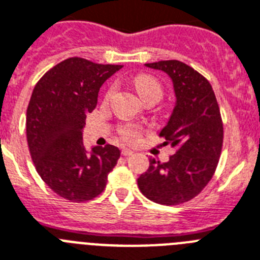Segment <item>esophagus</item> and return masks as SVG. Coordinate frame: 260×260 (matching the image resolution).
Segmentation results:
<instances>
[{"mask_svg":"<svg viewBox=\"0 0 260 260\" xmlns=\"http://www.w3.org/2000/svg\"><path fill=\"white\" fill-rule=\"evenodd\" d=\"M121 154H123L124 157H129V156H132V154H134V150L128 149V148H124V149L121 150Z\"/></svg>","mask_w":260,"mask_h":260,"instance_id":"34e87169","label":"esophagus"}]
</instances>
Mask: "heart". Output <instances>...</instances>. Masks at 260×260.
<instances>
[{
	"instance_id": "heart-1",
	"label": "heart",
	"mask_w": 260,
	"mask_h": 260,
	"mask_svg": "<svg viewBox=\"0 0 260 260\" xmlns=\"http://www.w3.org/2000/svg\"><path fill=\"white\" fill-rule=\"evenodd\" d=\"M135 87H136V89L139 91V93H140L144 100L152 96L161 99V96H162V87L152 76H136L135 78ZM113 91H115V87L112 86L108 89V92H107V99H110ZM120 135H121V137L125 141H135L139 137V135H140V128L136 125H132V124H126V125H124L120 129Z\"/></svg>"
}]
</instances>
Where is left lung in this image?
Instances as JSON below:
<instances>
[{
  "label": "left lung",
  "instance_id": "left-lung-1",
  "mask_svg": "<svg viewBox=\"0 0 260 260\" xmlns=\"http://www.w3.org/2000/svg\"><path fill=\"white\" fill-rule=\"evenodd\" d=\"M161 70L173 82L176 103L160 132L164 145L177 152L168 162L149 160V168L137 178L141 193L160 205L184 204L201 193L211 180L221 156L223 124L214 91L206 78L180 60L147 63Z\"/></svg>",
  "mask_w": 260,
  "mask_h": 260
}]
</instances>
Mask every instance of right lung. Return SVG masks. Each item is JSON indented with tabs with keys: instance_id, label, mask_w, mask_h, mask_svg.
<instances>
[{
	"instance_id": "right-lung-1",
	"label": "right lung",
	"mask_w": 260,
	"mask_h": 260,
	"mask_svg": "<svg viewBox=\"0 0 260 260\" xmlns=\"http://www.w3.org/2000/svg\"><path fill=\"white\" fill-rule=\"evenodd\" d=\"M120 64L69 58L49 70L34 87L26 112V136L36 169L46 185L64 200L84 202L99 196L117 164L119 148L83 144L87 113Z\"/></svg>"
}]
</instances>
